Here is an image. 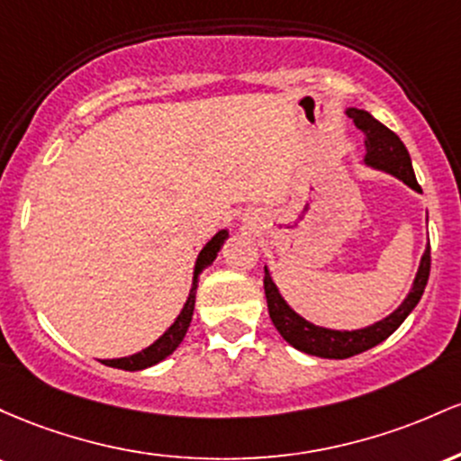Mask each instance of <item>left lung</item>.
<instances>
[{"mask_svg": "<svg viewBox=\"0 0 461 461\" xmlns=\"http://www.w3.org/2000/svg\"><path fill=\"white\" fill-rule=\"evenodd\" d=\"M348 117L353 119L355 126L366 134V163L372 165V167H379L394 174L396 178H401L402 183L410 185L411 189L422 191L416 180V174H413L410 152L402 146L401 139H398L390 128L384 126V123L376 122L370 113L359 111V108H348ZM429 270H431V246H427L425 255H422L416 281H413V287L410 296L405 298V303H402L394 313L387 315L385 320L359 330H330L309 324L307 320H303L296 312H292V309L287 307V303L281 298L276 285H274L267 267L266 276H263V289H266L267 312H270L274 327H276L278 333L283 335L285 342H289L294 348L303 350V353L307 355L324 357V359H346V357L359 355L364 353V350L372 348V346L381 344L401 327L402 320L413 312V307H416L418 300H420L422 292H425Z\"/></svg>", "mask_w": 461, "mask_h": 461, "instance_id": "1", "label": "left lung"}]
</instances>
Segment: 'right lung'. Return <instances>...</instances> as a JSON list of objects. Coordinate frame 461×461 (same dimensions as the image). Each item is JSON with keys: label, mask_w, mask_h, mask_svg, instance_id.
<instances>
[{"label": "right lung", "mask_w": 461, "mask_h": 461, "mask_svg": "<svg viewBox=\"0 0 461 461\" xmlns=\"http://www.w3.org/2000/svg\"><path fill=\"white\" fill-rule=\"evenodd\" d=\"M229 237V232L226 230H220L213 240L209 241L203 248V252H200L198 261H195V272H194V287H191V294L187 298V303H185L183 312H180L178 318H176V322L169 327L161 338L157 339L152 346H148L146 350H141V353H134L131 357H122V359H106L102 361V364L111 366V368H122V370H143V368H149V366L158 364V361H163L165 357L172 355L176 348H178V344L183 342L185 333H187L189 324H191V315H194V307H195V287H198V276L203 274V270L211 266V263L215 261L217 252H220L221 244H224V240Z\"/></svg>", "instance_id": "obj_1"}]
</instances>
